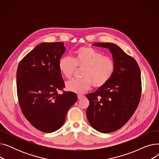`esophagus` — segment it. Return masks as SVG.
<instances>
[{
    "label": "esophagus",
    "instance_id": "1",
    "mask_svg": "<svg viewBox=\"0 0 159 159\" xmlns=\"http://www.w3.org/2000/svg\"><path fill=\"white\" fill-rule=\"evenodd\" d=\"M77 97H78V99L80 100V99H81V98H84V95H77Z\"/></svg>",
    "mask_w": 159,
    "mask_h": 159
}]
</instances>
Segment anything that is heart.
<instances>
[{
	"label": "heart",
	"mask_w": 159,
	"mask_h": 159,
	"mask_svg": "<svg viewBox=\"0 0 159 159\" xmlns=\"http://www.w3.org/2000/svg\"><path fill=\"white\" fill-rule=\"evenodd\" d=\"M77 68H83L82 79H73L66 83V89L71 92L82 94L91 86L101 88L110 80L115 70L111 58L103 57L102 53L89 46L79 48L74 53L73 58L63 57L58 62V68L63 76L70 79Z\"/></svg>",
	"instance_id": "obj_1"
}]
</instances>
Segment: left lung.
<instances>
[{
  "label": "left lung",
  "instance_id": "1",
  "mask_svg": "<svg viewBox=\"0 0 159 159\" xmlns=\"http://www.w3.org/2000/svg\"><path fill=\"white\" fill-rule=\"evenodd\" d=\"M93 45L110 50L115 70L104 86L86 95L89 101L87 118L97 131L111 133L122 128L137 109L141 95L140 70L134 58L116 44L97 43Z\"/></svg>",
  "mask_w": 159,
  "mask_h": 159
}]
</instances>
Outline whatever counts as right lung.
<instances>
[{
    "instance_id": "add662e5",
    "label": "right lung",
    "mask_w": 159,
    "mask_h": 159,
    "mask_svg": "<svg viewBox=\"0 0 159 159\" xmlns=\"http://www.w3.org/2000/svg\"><path fill=\"white\" fill-rule=\"evenodd\" d=\"M65 51L62 42L40 43L22 58L16 71L22 112L33 126L43 132L61 128L67 112L77 101L73 92L58 93L64 88L58 62Z\"/></svg>"
}]
</instances>
